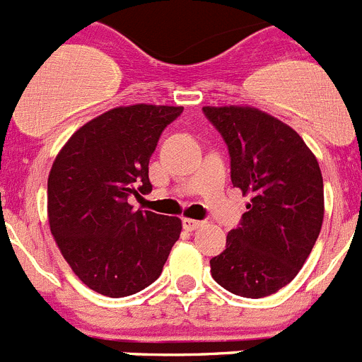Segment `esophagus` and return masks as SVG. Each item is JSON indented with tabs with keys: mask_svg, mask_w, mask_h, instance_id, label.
<instances>
[{
	"mask_svg": "<svg viewBox=\"0 0 362 362\" xmlns=\"http://www.w3.org/2000/svg\"><path fill=\"white\" fill-rule=\"evenodd\" d=\"M182 223H184V227L187 230H194V229H198V227L204 226V221L193 220V218H184V220H182Z\"/></svg>",
	"mask_w": 362,
	"mask_h": 362,
	"instance_id": "esophagus-1",
	"label": "esophagus"
}]
</instances>
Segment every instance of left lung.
<instances>
[{"label": "left lung", "instance_id": "left-lung-1", "mask_svg": "<svg viewBox=\"0 0 362 362\" xmlns=\"http://www.w3.org/2000/svg\"><path fill=\"white\" fill-rule=\"evenodd\" d=\"M223 136L230 180L252 194L247 213L227 234L211 274L242 298H265L298 276L323 226V177L301 136L276 117L250 106H205Z\"/></svg>", "mask_w": 362, "mask_h": 362}]
</instances>
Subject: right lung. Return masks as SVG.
Here are the masks:
<instances>
[{"label":"right lung","mask_w":362,"mask_h":362,"mask_svg":"<svg viewBox=\"0 0 362 362\" xmlns=\"http://www.w3.org/2000/svg\"><path fill=\"white\" fill-rule=\"evenodd\" d=\"M182 106H119L81 126L48 175L50 230L77 278L108 298L141 292L160 276L182 221L133 211L151 191L148 165Z\"/></svg>","instance_id":"1"}]
</instances>
